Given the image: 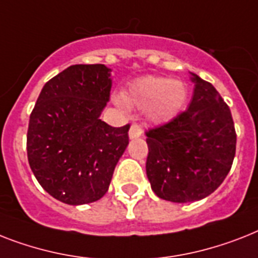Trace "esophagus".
Returning a JSON list of instances; mask_svg holds the SVG:
<instances>
[{
  "instance_id": "1",
  "label": "esophagus",
  "mask_w": 258,
  "mask_h": 258,
  "mask_svg": "<svg viewBox=\"0 0 258 258\" xmlns=\"http://www.w3.org/2000/svg\"><path fill=\"white\" fill-rule=\"evenodd\" d=\"M130 139H136V138H140V136L143 135V128L140 127L139 124H136V123H133L131 127H130Z\"/></svg>"
}]
</instances>
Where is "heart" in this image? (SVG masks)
Listing matches in <instances>:
<instances>
[{
	"mask_svg": "<svg viewBox=\"0 0 258 258\" xmlns=\"http://www.w3.org/2000/svg\"><path fill=\"white\" fill-rule=\"evenodd\" d=\"M187 100V87L183 82L165 77L146 75L127 86L123 96L115 102L122 108L128 106L146 110L148 119L155 123H167L176 118Z\"/></svg>",
	"mask_w": 258,
	"mask_h": 258,
	"instance_id": "1",
	"label": "heart"
}]
</instances>
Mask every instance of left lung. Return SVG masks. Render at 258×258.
I'll list each match as a JSON object with an SVG mask.
<instances>
[{"label": "left lung", "mask_w": 258, "mask_h": 258, "mask_svg": "<svg viewBox=\"0 0 258 258\" xmlns=\"http://www.w3.org/2000/svg\"><path fill=\"white\" fill-rule=\"evenodd\" d=\"M190 75L195 90L187 110L146 133L151 188L158 198L172 203L198 202L215 192L236 154L228 104L209 82Z\"/></svg>", "instance_id": "left-lung-1"}]
</instances>
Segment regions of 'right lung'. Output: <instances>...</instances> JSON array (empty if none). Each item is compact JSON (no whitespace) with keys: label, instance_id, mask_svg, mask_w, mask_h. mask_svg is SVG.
Here are the masks:
<instances>
[{"label":"right lung","instance_id":"obj_1","mask_svg":"<svg viewBox=\"0 0 258 258\" xmlns=\"http://www.w3.org/2000/svg\"><path fill=\"white\" fill-rule=\"evenodd\" d=\"M104 64H73L46 82L30 114L27 160L42 188L70 205L89 204L108 190L128 144L130 124L99 119L110 100Z\"/></svg>","mask_w":258,"mask_h":258}]
</instances>
